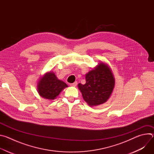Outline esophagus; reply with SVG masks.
Listing matches in <instances>:
<instances>
[{
    "instance_id": "obj_1",
    "label": "esophagus",
    "mask_w": 154,
    "mask_h": 154,
    "mask_svg": "<svg viewBox=\"0 0 154 154\" xmlns=\"http://www.w3.org/2000/svg\"><path fill=\"white\" fill-rule=\"evenodd\" d=\"M77 85V82H75L74 83H71V84H70V86H76Z\"/></svg>"
}]
</instances>
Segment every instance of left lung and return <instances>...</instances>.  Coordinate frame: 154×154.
Instances as JSON below:
<instances>
[{"instance_id":"1","label":"left lung","mask_w":154,"mask_h":154,"mask_svg":"<svg viewBox=\"0 0 154 154\" xmlns=\"http://www.w3.org/2000/svg\"><path fill=\"white\" fill-rule=\"evenodd\" d=\"M86 83L78 87L83 99L90 106L105 102L110 96L115 86L113 75L108 66L100 63L93 71L86 74Z\"/></svg>"}]
</instances>
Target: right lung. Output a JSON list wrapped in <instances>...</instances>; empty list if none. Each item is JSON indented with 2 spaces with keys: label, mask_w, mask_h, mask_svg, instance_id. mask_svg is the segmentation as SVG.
I'll return each instance as SVG.
<instances>
[{
  "label": "right lung",
  "mask_w": 154,
  "mask_h": 154,
  "mask_svg": "<svg viewBox=\"0 0 154 154\" xmlns=\"http://www.w3.org/2000/svg\"><path fill=\"white\" fill-rule=\"evenodd\" d=\"M68 85L57 79L54 72H48L39 82L38 91L39 95L46 99L53 100Z\"/></svg>",
  "instance_id": "add662e5"
}]
</instances>
